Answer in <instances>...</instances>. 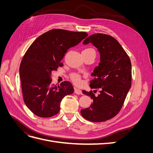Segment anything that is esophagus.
Wrapping results in <instances>:
<instances>
[{
    "label": "esophagus",
    "instance_id": "34e87169",
    "mask_svg": "<svg viewBox=\"0 0 153 153\" xmlns=\"http://www.w3.org/2000/svg\"><path fill=\"white\" fill-rule=\"evenodd\" d=\"M75 93L76 94H82V91L80 89H77V88H75Z\"/></svg>",
    "mask_w": 153,
    "mask_h": 153
}]
</instances>
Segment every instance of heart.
I'll return each instance as SVG.
<instances>
[{
    "mask_svg": "<svg viewBox=\"0 0 153 153\" xmlns=\"http://www.w3.org/2000/svg\"><path fill=\"white\" fill-rule=\"evenodd\" d=\"M84 50H94L92 48H87ZM71 78H72L73 80L75 82L76 84H80V83L81 82L80 76L79 75H78V74H73V75L71 76Z\"/></svg>",
    "mask_w": 153,
    "mask_h": 153,
    "instance_id": "b5f03b06",
    "label": "heart"
}]
</instances>
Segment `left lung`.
I'll list each match as a JSON object with an SVG mask.
<instances>
[{"instance_id":"8db88e82","label":"left lung","mask_w":153,"mask_h":153,"mask_svg":"<svg viewBox=\"0 0 153 153\" xmlns=\"http://www.w3.org/2000/svg\"><path fill=\"white\" fill-rule=\"evenodd\" d=\"M92 43L100 54V62L91 76V89L100 88L96 96L92 91H82L93 100L89 108L80 111L82 117L98 123L113 118L121 110L131 84V64L122 46L113 37L97 33L87 38L84 45Z\"/></svg>"}]
</instances>
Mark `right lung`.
Returning <instances> with one entry per match:
<instances>
[{"mask_svg":"<svg viewBox=\"0 0 153 153\" xmlns=\"http://www.w3.org/2000/svg\"><path fill=\"white\" fill-rule=\"evenodd\" d=\"M87 36L85 32L52 29L39 36L27 50L20 66L22 94L27 108L37 116L56 115L64 97L73 93L70 82L64 81L57 86L51 75L62 66L61 61L68 49Z\"/></svg>","mask_w":153,"mask_h":153,"instance_id":"1","label":"right lung"}]
</instances>
